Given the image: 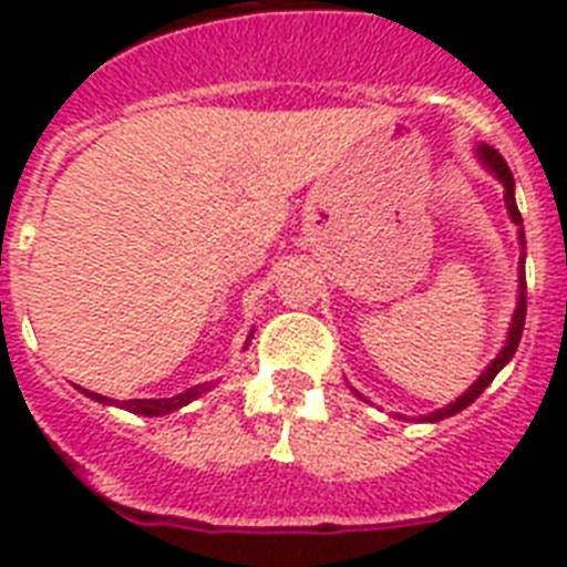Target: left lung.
<instances>
[{"mask_svg":"<svg viewBox=\"0 0 567 567\" xmlns=\"http://www.w3.org/2000/svg\"><path fill=\"white\" fill-rule=\"evenodd\" d=\"M476 158L483 162V167L488 173H494V179L501 182L503 185V199H506V212H509L512 223L518 226V238H520V261H518V302H515V315H512V323H509V332H506V344H503V350L497 355H494L492 362H488V368H485L480 377H476V382L471 388H467L465 394H458L453 403H447L444 409H435V412L430 414H421L417 421H426V423H439L444 421V417H450V414L462 412V409H467V405L474 403L476 396L483 394L485 388L492 385V379L497 377V373L506 368V364L512 362V355H515V350H518L520 344V336H524V320H527V276H524V249H527V240H524V226H520V212H518V203H515V179H512V171L506 167V162H503V155L497 153V150H492V146L480 144L476 146ZM355 391V388H353ZM359 394V391H355ZM362 396V394H359Z\"/></svg>","mask_w":567,"mask_h":567,"instance_id":"obj_1","label":"left lung"}]
</instances>
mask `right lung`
Listing matches in <instances>:
<instances>
[{"label":"right lung","mask_w":567,"mask_h":567,"mask_svg":"<svg viewBox=\"0 0 567 567\" xmlns=\"http://www.w3.org/2000/svg\"><path fill=\"white\" fill-rule=\"evenodd\" d=\"M252 332H256V329H249L247 344H244V350H247L249 341H252ZM212 388L214 385L203 382V385L188 388V391H182V394H176V396H167V400H111V396L93 394V391H84V388H82V394H87V396H91V400H96V403L120 405V409H126V412L146 414V417H158V414H171V412H176V409H182V405L194 403L196 396H203L205 391H212Z\"/></svg>","instance_id":"add662e5"}]
</instances>
